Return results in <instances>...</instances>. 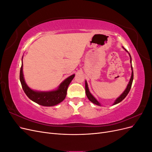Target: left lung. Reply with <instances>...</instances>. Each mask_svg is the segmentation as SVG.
<instances>
[{
  "instance_id": "8db88e82",
  "label": "left lung",
  "mask_w": 152,
  "mask_h": 152,
  "mask_svg": "<svg viewBox=\"0 0 152 152\" xmlns=\"http://www.w3.org/2000/svg\"><path fill=\"white\" fill-rule=\"evenodd\" d=\"M122 48H123L124 50H125L126 52L128 53L127 50L125 48H124V47H122ZM128 54H129V57H130V63H131V70H132L131 79H130V80H129V83H128V84H127V87H126V89L124 90V91L123 92V93H122L120 96H119L118 97L115 99V101L114 103H113V105H115V104H118V103H119L120 102H121L126 97L128 93H129V91H130V89H131V86H132V81H133V75H133V69H132V64H131V63H132L131 56V55H130L129 53H128ZM85 88H86V96H87V98L89 99V100L90 101V102H91L92 103L95 104H96V105L102 106V105H101L100 103L98 102V101L94 97V96L90 93L89 89V87H88V84H87V82L86 80H85Z\"/></svg>"
}]
</instances>
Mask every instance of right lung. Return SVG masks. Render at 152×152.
Segmentation results:
<instances>
[{
  "label": "right lung",
  "mask_w": 152,
  "mask_h": 152,
  "mask_svg": "<svg viewBox=\"0 0 152 152\" xmlns=\"http://www.w3.org/2000/svg\"><path fill=\"white\" fill-rule=\"evenodd\" d=\"M74 77L75 74H73L66 78L59 84L56 89L49 91H39L31 89L26 84L23 72V62L20 73V80L22 88L26 95L34 102L44 107H53L63 102L66 98L68 86Z\"/></svg>",
  "instance_id": "right-lung-1"
}]
</instances>
